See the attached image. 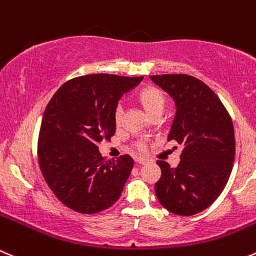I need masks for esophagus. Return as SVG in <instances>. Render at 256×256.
<instances>
[{
	"instance_id": "1",
	"label": "esophagus",
	"mask_w": 256,
	"mask_h": 256,
	"mask_svg": "<svg viewBox=\"0 0 256 256\" xmlns=\"http://www.w3.org/2000/svg\"><path fill=\"white\" fill-rule=\"evenodd\" d=\"M148 160H146V158H137V160H136V163H137V164H146Z\"/></svg>"
}]
</instances>
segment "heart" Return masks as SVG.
<instances>
[{
    "label": "heart",
    "instance_id": "heart-1",
    "mask_svg": "<svg viewBox=\"0 0 256 256\" xmlns=\"http://www.w3.org/2000/svg\"><path fill=\"white\" fill-rule=\"evenodd\" d=\"M137 103L140 104V108L144 110V113L148 116H152L154 114L162 113L164 106H166V96L164 94L160 92V89L154 86H146L143 89H140L137 93ZM122 118V110L120 109H116V114H114V120L118 124L120 122ZM140 150H142L143 146H140Z\"/></svg>",
    "mask_w": 256,
    "mask_h": 256
}]
</instances>
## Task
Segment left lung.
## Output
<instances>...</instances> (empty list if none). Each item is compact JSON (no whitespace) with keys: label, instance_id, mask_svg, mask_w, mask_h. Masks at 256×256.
I'll use <instances>...</instances> for the list:
<instances>
[{"label":"left lung","instance_id":"left-lung-1","mask_svg":"<svg viewBox=\"0 0 256 256\" xmlns=\"http://www.w3.org/2000/svg\"><path fill=\"white\" fill-rule=\"evenodd\" d=\"M150 80L174 102L167 140L184 146L178 166L157 160L160 178L154 191L171 212L191 216L220 196L235 160L232 120L218 96L201 80L184 74L152 75Z\"/></svg>","mask_w":256,"mask_h":256}]
</instances>
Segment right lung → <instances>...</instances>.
I'll list each match as a JSON object with an SVG mask.
<instances>
[{
    "label": "right lung",
    "instance_id": "obj_1",
    "mask_svg": "<svg viewBox=\"0 0 256 256\" xmlns=\"http://www.w3.org/2000/svg\"><path fill=\"white\" fill-rule=\"evenodd\" d=\"M143 76L90 74L58 89L44 113L38 154L54 194L72 210L96 214L120 197L134 160L102 157L98 144L116 133V106Z\"/></svg>",
    "mask_w": 256,
    "mask_h": 256
}]
</instances>
